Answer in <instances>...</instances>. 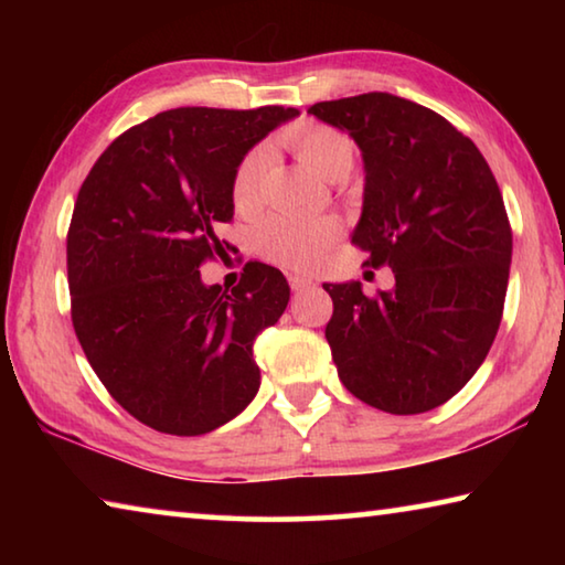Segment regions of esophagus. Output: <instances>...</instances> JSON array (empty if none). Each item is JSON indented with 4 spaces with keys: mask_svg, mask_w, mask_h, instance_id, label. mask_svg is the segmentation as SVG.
I'll list each match as a JSON object with an SVG mask.
<instances>
[{
    "mask_svg": "<svg viewBox=\"0 0 565 565\" xmlns=\"http://www.w3.org/2000/svg\"><path fill=\"white\" fill-rule=\"evenodd\" d=\"M289 284H291V291H306V289H311L313 286V279L311 276H301V274H294V276H289Z\"/></svg>",
    "mask_w": 565,
    "mask_h": 565,
    "instance_id": "1",
    "label": "esophagus"
}]
</instances>
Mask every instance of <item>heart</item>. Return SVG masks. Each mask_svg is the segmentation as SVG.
Masks as SVG:
<instances>
[{"label":"heart","instance_id":"1","mask_svg":"<svg viewBox=\"0 0 565 565\" xmlns=\"http://www.w3.org/2000/svg\"><path fill=\"white\" fill-rule=\"evenodd\" d=\"M289 147L303 167L329 181L349 177L356 159L353 141L331 127L309 124L286 134ZM266 149H254L244 157L234 174V204L248 209L259 202L262 174L266 169ZM341 226L331 216H299V214H271L256 228V246L269 262L291 266V269H309L323 259L329 246L337 242Z\"/></svg>","mask_w":565,"mask_h":565}]
</instances>
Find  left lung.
Returning a JSON list of instances; mask_svg holds the SVG:
<instances>
[{
  "label": "left lung",
  "instance_id": "left-lung-1",
  "mask_svg": "<svg viewBox=\"0 0 565 565\" xmlns=\"http://www.w3.org/2000/svg\"><path fill=\"white\" fill-rule=\"evenodd\" d=\"M309 114L361 149L351 242L396 279L379 296L323 284L339 379L386 414H424L468 384L499 331L513 248L501 189L473 141L416 102L369 92Z\"/></svg>",
  "mask_w": 565,
  "mask_h": 565
}]
</instances>
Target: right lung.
Returning <instances> with one entry per match:
<instances>
[{
    "mask_svg": "<svg viewBox=\"0 0 565 565\" xmlns=\"http://www.w3.org/2000/svg\"><path fill=\"white\" fill-rule=\"evenodd\" d=\"M294 107H179L114 139L76 196L66 274L72 323L109 394L161 434L202 436L252 404L254 339L289 303V284L252 262L232 294L204 259L234 216V174Z\"/></svg>",
    "mask_w": 565,
    "mask_h": 565,
    "instance_id": "add662e5",
    "label": "right lung"
}]
</instances>
